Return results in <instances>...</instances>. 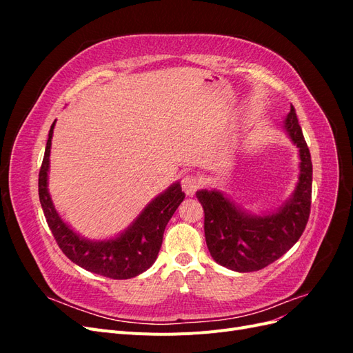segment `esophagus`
<instances>
[{"instance_id": "34e87169", "label": "esophagus", "mask_w": 353, "mask_h": 353, "mask_svg": "<svg viewBox=\"0 0 353 353\" xmlns=\"http://www.w3.org/2000/svg\"><path fill=\"white\" fill-rule=\"evenodd\" d=\"M181 187L187 196H194L199 190V179L194 175H185L181 179Z\"/></svg>"}]
</instances>
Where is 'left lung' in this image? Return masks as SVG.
<instances>
[{"instance_id": "8db88e82", "label": "left lung", "mask_w": 353, "mask_h": 353, "mask_svg": "<svg viewBox=\"0 0 353 353\" xmlns=\"http://www.w3.org/2000/svg\"><path fill=\"white\" fill-rule=\"evenodd\" d=\"M299 148L296 188L275 212L252 215L219 190H199L196 196L205 210V237L215 262L237 272L259 271L290 250L301 239L309 219L312 196L311 153L292 105L283 123Z\"/></svg>"}]
</instances>
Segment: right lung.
I'll return each mask as SVG.
<instances>
[{
	"label": "right lung",
	"instance_id": "right-lung-1",
	"mask_svg": "<svg viewBox=\"0 0 353 353\" xmlns=\"http://www.w3.org/2000/svg\"><path fill=\"white\" fill-rule=\"evenodd\" d=\"M54 125L56 121L48 132L44 160L39 170L38 191L42 210L59 248L81 268L113 280H128L143 274L157 259L168 222L185 197L181 184H172L153 199L117 237L109 240L83 239L61 219L48 193L50 152Z\"/></svg>",
	"mask_w": 353,
	"mask_h": 353
}]
</instances>
